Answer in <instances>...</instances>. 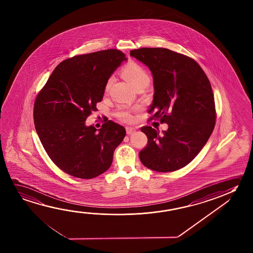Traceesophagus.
<instances>
[{"instance_id": "esophagus-1", "label": "esophagus", "mask_w": 253, "mask_h": 253, "mask_svg": "<svg viewBox=\"0 0 253 253\" xmlns=\"http://www.w3.org/2000/svg\"><path fill=\"white\" fill-rule=\"evenodd\" d=\"M135 131H136V128H133V127H126V133L128 135H131Z\"/></svg>"}]
</instances>
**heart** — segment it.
Listing matches in <instances>:
<instances>
[{"mask_svg": "<svg viewBox=\"0 0 253 253\" xmlns=\"http://www.w3.org/2000/svg\"><path fill=\"white\" fill-rule=\"evenodd\" d=\"M123 76L133 87L138 84H148L149 83V76L147 74V72L137 62H128V64H126L123 70ZM109 84H110V80L107 84V88L109 86ZM123 117L125 120L130 119V117L127 114H124Z\"/></svg>", "mask_w": 253, "mask_h": 253, "instance_id": "b5f03b06", "label": "heart"}]
</instances>
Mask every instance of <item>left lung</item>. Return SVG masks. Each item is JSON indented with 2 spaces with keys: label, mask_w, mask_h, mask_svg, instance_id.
<instances>
[{
  "label": "left lung",
  "mask_w": 253,
  "mask_h": 253,
  "mask_svg": "<svg viewBox=\"0 0 253 253\" xmlns=\"http://www.w3.org/2000/svg\"><path fill=\"white\" fill-rule=\"evenodd\" d=\"M129 54L153 74V104L150 112L169 125L160 133L150 126L141 131L148 143L139 153L141 162L158 172H172L186 166L211 136L216 120L211 84L193 59L161 47L131 50Z\"/></svg>",
  "instance_id": "obj_1"
}]
</instances>
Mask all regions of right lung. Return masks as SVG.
Masks as SVG:
<instances>
[{
  "mask_svg": "<svg viewBox=\"0 0 253 253\" xmlns=\"http://www.w3.org/2000/svg\"><path fill=\"white\" fill-rule=\"evenodd\" d=\"M127 61L120 50L77 55L58 64L38 94L34 119L38 136L54 164L67 174L94 178L110 168L124 140V126L108 121L100 129L85 120L103 99L108 79Z\"/></svg>",
  "mask_w": 253,
  "mask_h": 253,
  "instance_id": "obj_1",
  "label": "right lung"
}]
</instances>
